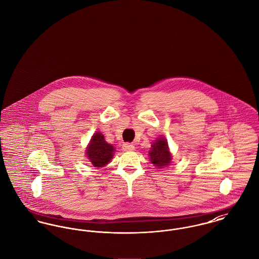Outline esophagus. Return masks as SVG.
<instances>
[{"mask_svg": "<svg viewBox=\"0 0 259 259\" xmlns=\"http://www.w3.org/2000/svg\"><path fill=\"white\" fill-rule=\"evenodd\" d=\"M122 150L123 151H132V150H135V146L131 143H123L122 144Z\"/></svg>", "mask_w": 259, "mask_h": 259, "instance_id": "34e87169", "label": "esophagus"}]
</instances>
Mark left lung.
Listing matches in <instances>:
<instances>
[{"label":"left lung","mask_w":259,"mask_h":259,"mask_svg":"<svg viewBox=\"0 0 259 259\" xmlns=\"http://www.w3.org/2000/svg\"><path fill=\"white\" fill-rule=\"evenodd\" d=\"M149 156L151 163L158 168H163L170 165L172 155L169 151L168 142L165 138L156 139L155 142H153V144L151 145Z\"/></svg>","instance_id":"8db88e82"}]
</instances>
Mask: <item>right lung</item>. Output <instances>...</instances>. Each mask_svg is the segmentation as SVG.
Instances as JSON below:
<instances>
[{
	"mask_svg": "<svg viewBox=\"0 0 259 259\" xmlns=\"http://www.w3.org/2000/svg\"><path fill=\"white\" fill-rule=\"evenodd\" d=\"M114 146L107 143L101 133H96L91 138L87 148V156L91 164L96 168L106 166L113 158Z\"/></svg>",
	"mask_w": 259,
	"mask_h": 259,
	"instance_id": "add662e5",
	"label": "right lung"
}]
</instances>
